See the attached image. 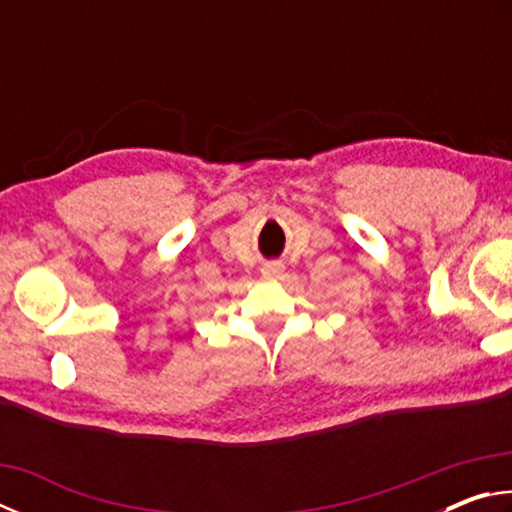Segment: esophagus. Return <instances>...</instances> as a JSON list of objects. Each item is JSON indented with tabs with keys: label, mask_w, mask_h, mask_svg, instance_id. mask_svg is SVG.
I'll return each instance as SVG.
<instances>
[{
	"label": "esophagus",
	"mask_w": 512,
	"mask_h": 512,
	"mask_svg": "<svg viewBox=\"0 0 512 512\" xmlns=\"http://www.w3.org/2000/svg\"><path fill=\"white\" fill-rule=\"evenodd\" d=\"M284 273V264L282 262H266L262 266V275L264 277H280Z\"/></svg>",
	"instance_id": "34e87169"
}]
</instances>
